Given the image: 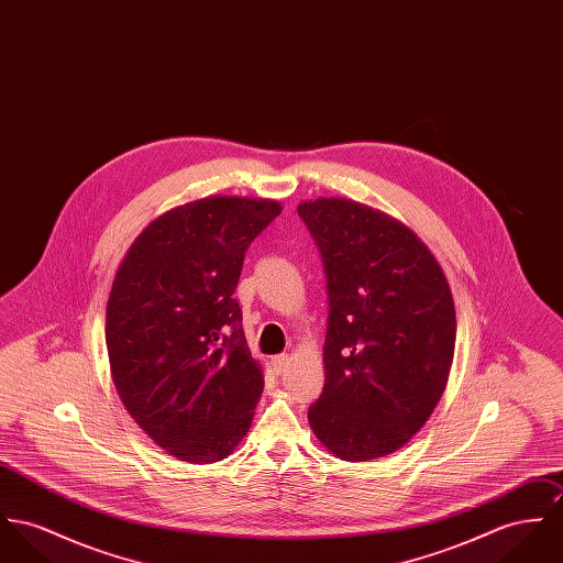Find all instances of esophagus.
I'll return each mask as SVG.
<instances>
[{
  "label": "esophagus",
  "instance_id": "34e87169",
  "mask_svg": "<svg viewBox=\"0 0 563 563\" xmlns=\"http://www.w3.org/2000/svg\"><path fill=\"white\" fill-rule=\"evenodd\" d=\"M272 366H274V373L276 375H283L289 366V355L287 353H280V355H274L272 357Z\"/></svg>",
  "mask_w": 563,
  "mask_h": 563
}]
</instances>
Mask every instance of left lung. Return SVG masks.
Segmentation results:
<instances>
[{
	"mask_svg": "<svg viewBox=\"0 0 563 563\" xmlns=\"http://www.w3.org/2000/svg\"><path fill=\"white\" fill-rule=\"evenodd\" d=\"M328 278L325 384L308 409L317 439L343 461L402 448L431 418L456 343L450 285L402 222L351 199L298 206Z\"/></svg>",
	"mask_w": 563,
	"mask_h": 563,
	"instance_id": "left-lung-1",
	"label": "left lung"
}]
</instances>
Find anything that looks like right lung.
<instances>
[{"instance_id": "1", "label": "right lung", "mask_w": 563, "mask_h": 563, "mask_svg": "<svg viewBox=\"0 0 563 563\" xmlns=\"http://www.w3.org/2000/svg\"><path fill=\"white\" fill-rule=\"evenodd\" d=\"M278 201L206 197L150 222L107 303L111 377L132 420L186 463L229 456L253 424L263 368L233 300L251 242Z\"/></svg>"}]
</instances>
